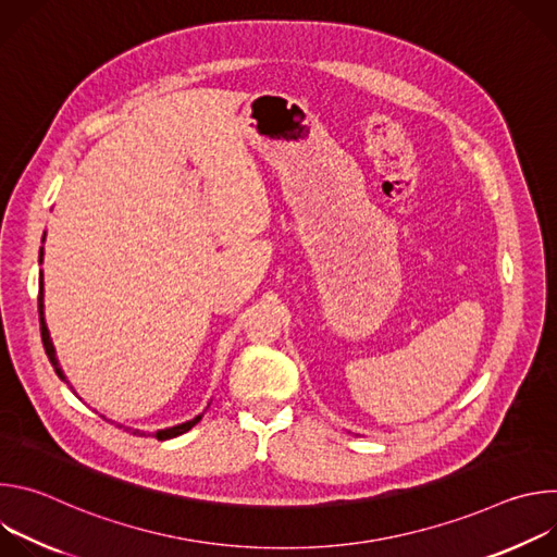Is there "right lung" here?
I'll return each instance as SVG.
<instances>
[{
  "label": "right lung",
  "mask_w": 557,
  "mask_h": 557,
  "mask_svg": "<svg viewBox=\"0 0 557 557\" xmlns=\"http://www.w3.org/2000/svg\"><path fill=\"white\" fill-rule=\"evenodd\" d=\"M44 237H46V233H44ZM41 258H44V247L39 249V264H41ZM39 322H41V342H44L46 355H48V359H50V363H52L57 376H59L61 381H65V374H63V370H61V366H59V359H57V352H54V346H52L48 326H46V317H44V273H39ZM65 383H67V381H65ZM200 419H202V414H198L196 419H191V421H187V423H181V425H174V428H168V430H158V432H156V438H158V441H168V438L181 436V434L189 432ZM134 434H138V430H136ZM140 436H145V434H140Z\"/></svg>",
  "instance_id": "add662e5"
}]
</instances>
